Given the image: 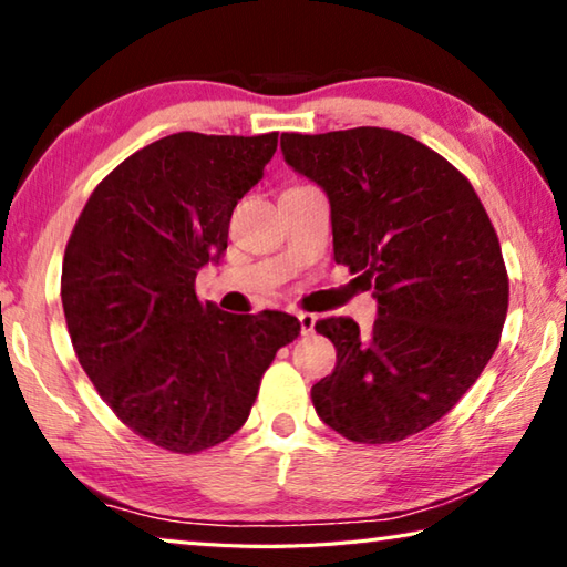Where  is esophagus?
Instances as JSON below:
<instances>
[{
    "label": "esophagus",
    "instance_id": "obj_1",
    "mask_svg": "<svg viewBox=\"0 0 567 567\" xmlns=\"http://www.w3.org/2000/svg\"><path fill=\"white\" fill-rule=\"evenodd\" d=\"M297 320H300V332L302 334H312L315 332V315L300 312V315H297Z\"/></svg>",
    "mask_w": 567,
    "mask_h": 567
}]
</instances>
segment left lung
Here are the masks:
<instances>
[{
	"instance_id": "8db88e82",
	"label": "left lung",
	"mask_w": 567,
	"mask_h": 567,
	"mask_svg": "<svg viewBox=\"0 0 567 567\" xmlns=\"http://www.w3.org/2000/svg\"><path fill=\"white\" fill-rule=\"evenodd\" d=\"M282 155L330 199L334 262L378 297L370 332L315 322L338 364L312 405L352 443H398L447 415L493 358L511 295L501 239L463 172L402 132H285Z\"/></svg>"
}]
</instances>
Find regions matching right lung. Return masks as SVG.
Here are the masks:
<instances>
[{
    "mask_svg": "<svg viewBox=\"0 0 567 567\" xmlns=\"http://www.w3.org/2000/svg\"><path fill=\"white\" fill-rule=\"evenodd\" d=\"M275 150L277 132L152 142L94 187L66 243L62 307L76 360L114 415L169 453L233 437L277 350L300 334L292 315H229L195 292Z\"/></svg>",
    "mask_w": 567,
    "mask_h": 567,
    "instance_id": "right-lung-1",
    "label": "right lung"
}]
</instances>
